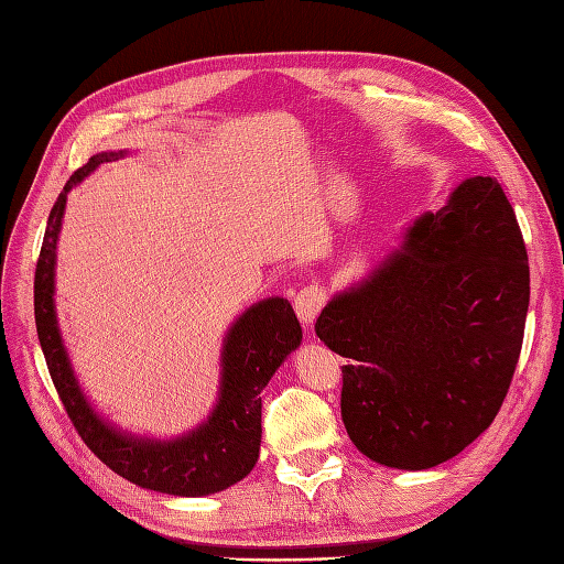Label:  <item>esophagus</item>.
Segmentation results:
<instances>
[{
  "label": "esophagus",
  "instance_id": "obj_1",
  "mask_svg": "<svg viewBox=\"0 0 564 564\" xmlns=\"http://www.w3.org/2000/svg\"><path fill=\"white\" fill-rule=\"evenodd\" d=\"M325 303H327V291L322 289V285H305V289L297 291V295L293 297L295 315L301 317L305 327L313 325L315 317L319 315V310L325 307Z\"/></svg>",
  "mask_w": 564,
  "mask_h": 564
}]
</instances>
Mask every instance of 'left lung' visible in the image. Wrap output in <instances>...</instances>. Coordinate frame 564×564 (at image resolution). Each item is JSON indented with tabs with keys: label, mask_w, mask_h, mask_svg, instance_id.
Returning <instances> with one entry per match:
<instances>
[{
	"label": "left lung",
	"mask_w": 564,
	"mask_h": 564,
	"mask_svg": "<svg viewBox=\"0 0 564 564\" xmlns=\"http://www.w3.org/2000/svg\"><path fill=\"white\" fill-rule=\"evenodd\" d=\"M531 279L495 176H470L406 227L315 332L341 366V419L366 458L429 470L495 422L519 364Z\"/></svg>",
	"instance_id": "1"
}]
</instances>
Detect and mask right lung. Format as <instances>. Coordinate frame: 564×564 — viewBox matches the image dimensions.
Returning <instances> with one entry per match:
<instances>
[{
    "label": "right lung",
    "mask_w": 564,
    "mask_h": 564,
    "mask_svg": "<svg viewBox=\"0 0 564 564\" xmlns=\"http://www.w3.org/2000/svg\"><path fill=\"white\" fill-rule=\"evenodd\" d=\"M99 152L69 176L47 218L33 281L35 329L59 400L82 441L101 463L138 487L174 497L223 492L251 473L261 446V390L303 341V329L285 297H263L239 315L223 339L220 388L208 419L174 438H150L111 424L82 390L55 313V259L67 194L99 164L126 158Z\"/></svg>",
    "instance_id": "1"
}]
</instances>
